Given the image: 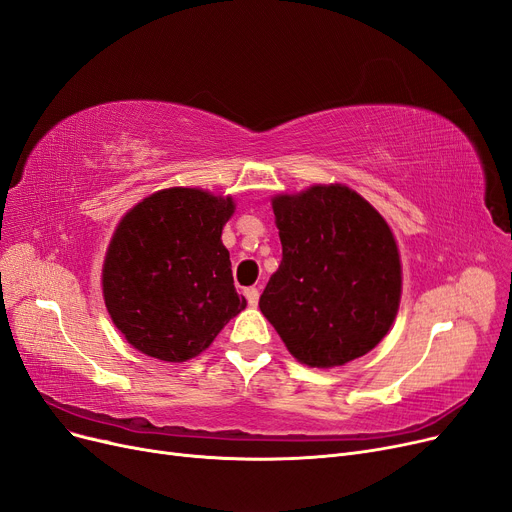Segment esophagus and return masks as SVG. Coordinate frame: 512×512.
Masks as SVG:
<instances>
[{"label":"esophagus","instance_id":"obj_1","mask_svg":"<svg viewBox=\"0 0 512 512\" xmlns=\"http://www.w3.org/2000/svg\"><path fill=\"white\" fill-rule=\"evenodd\" d=\"M244 297H247V301H249L251 307H255V305L259 303V288H255V286L244 288Z\"/></svg>","mask_w":512,"mask_h":512}]
</instances>
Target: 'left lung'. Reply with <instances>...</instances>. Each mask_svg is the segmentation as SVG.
<instances>
[{
    "mask_svg": "<svg viewBox=\"0 0 512 512\" xmlns=\"http://www.w3.org/2000/svg\"><path fill=\"white\" fill-rule=\"evenodd\" d=\"M282 261L259 299L295 358L343 366L381 343L402 295L387 221L345 186H314L272 201Z\"/></svg>",
    "mask_w": 512,
    "mask_h": 512,
    "instance_id": "obj_1",
    "label": "left lung"
}]
</instances>
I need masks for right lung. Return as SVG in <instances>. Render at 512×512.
<instances>
[{
  "label": "right lung",
  "instance_id": "right-lung-1",
  "mask_svg": "<svg viewBox=\"0 0 512 512\" xmlns=\"http://www.w3.org/2000/svg\"><path fill=\"white\" fill-rule=\"evenodd\" d=\"M232 198L169 188L133 207L104 259L102 288L121 335L163 362H186L247 307L221 230Z\"/></svg>",
  "mask_w": 512,
  "mask_h": 512
}]
</instances>
